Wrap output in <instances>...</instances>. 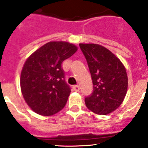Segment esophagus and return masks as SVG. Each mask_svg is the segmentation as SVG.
Listing matches in <instances>:
<instances>
[{"mask_svg":"<svg viewBox=\"0 0 148 148\" xmlns=\"http://www.w3.org/2000/svg\"><path fill=\"white\" fill-rule=\"evenodd\" d=\"M73 90H75V92H78V91H79V90H80V87H79V86L78 85H73Z\"/></svg>","mask_w":148,"mask_h":148,"instance_id":"1","label":"esophagus"}]
</instances>
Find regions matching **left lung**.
<instances>
[{
    "label": "left lung",
    "mask_w": 148,
    "mask_h": 148,
    "mask_svg": "<svg viewBox=\"0 0 148 148\" xmlns=\"http://www.w3.org/2000/svg\"><path fill=\"white\" fill-rule=\"evenodd\" d=\"M92 81V92L85 97L87 108L93 113L107 115L122 103L127 90V75L122 63L102 46L80 44Z\"/></svg>",
    "instance_id": "1"
}]
</instances>
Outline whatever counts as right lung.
I'll return each instance as SVG.
<instances>
[{"instance_id":"obj_1","label":"right lung","mask_w":148,"mask_h":148,"mask_svg":"<svg viewBox=\"0 0 148 148\" xmlns=\"http://www.w3.org/2000/svg\"><path fill=\"white\" fill-rule=\"evenodd\" d=\"M64 41H52L35 51L26 61L21 74V88L30 108L49 116L64 108L71 90L65 81L62 63L77 51Z\"/></svg>"}]
</instances>
